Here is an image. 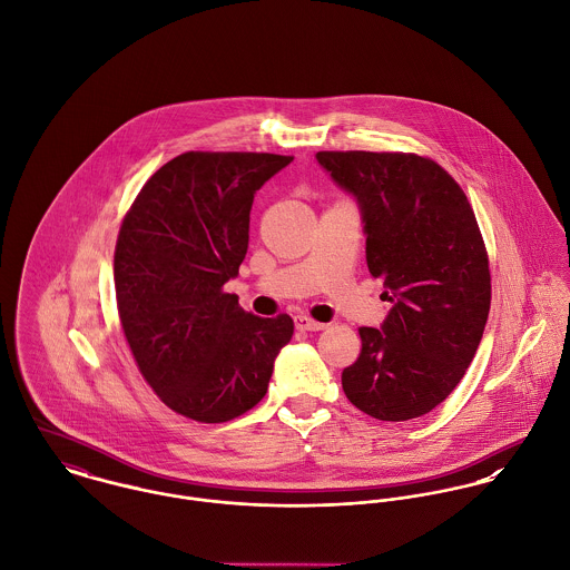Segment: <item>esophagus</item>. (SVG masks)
Segmentation results:
<instances>
[{
  "instance_id": "esophagus-1",
  "label": "esophagus",
  "mask_w": 570,
  "mask_h": 570,
  "mask_svg": "<svg viewBox=\"0 0 570 570\" xmlns=\"http://www.w3.org/2000/svg\"><path fill=\"white\" fill-rule=\"evenodd\" d=\"M295 327L302 332H318V330H325V323H318L311 316L299 315L295 316Z\"/></svg>"
}]
</instances>
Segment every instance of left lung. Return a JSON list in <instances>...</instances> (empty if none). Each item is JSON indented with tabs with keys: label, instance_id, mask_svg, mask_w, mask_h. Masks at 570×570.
<instances>
[{
	"label": "left lung",
	"instance_id": "left-lung-1",
	"mask_svg": "<svg viewBox=\"0 0 570 570\" xmlns=\"http://www.w3.org/2000/svg\"><path fill=\"white\" fill-rule=\"evenodd\" d=\"M318 164L352 191L367 234V266L393 304L361 327L343 391L382 422L422 417L452 393L481 343L492 277L474 209L461 186L415 153L321 150Z\"/></svg>",
	"mask_w": 570,
	"mask_h": 570
}]
</instances>
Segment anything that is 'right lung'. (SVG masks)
Instances as JSON below:
<instances>
[{"mask_svg":"<svg viewBox=\"0 0 570 570\" xmlns=\"http://www.w3.org/2000/svg\"><path fill=\"white\" fill-rule=\"evenodd\" d=\"M293 157L190 150L161 166L120 225L118 315L139 374L175 413L203 424L264 397L293 318H262L223 286L249 247L254 194Z\"/></svg>","mask_w":570,"mask_h":570,"instance_id":"obj_1","label":"right lung"}]
</instances>
